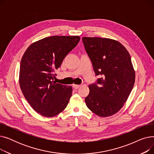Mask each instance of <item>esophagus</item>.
<instances>
[{"mask_svg": "<svg viewBox=\"0 0 154 154\" xmlns=\"http://www.w3.org/2000/svg\"><path fill=\"white\" fill-rule=\"evenodd\" d=\"M72 86H73V87H74V88H75V89H77V88H79L80 87V85H75V84H74Z\"/></svg>", "mask_w": 154, "mask_h": 154, "instance_id": "esophagus-1", "label": "esophagus"}]
</instances>
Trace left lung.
Instances as JSON below:
<instances>
[{
    "label": "left lung",
    "mask_w": 154,
    "mask_h": 154,
    "mask_svg": "<svg viewBox=\"0 0 154 154\" xmlns=\"http://www.w3.org/2000/svg\"><path fill=\"white\" fill-rule=\"evenodd\" d=\"M82 42L95 75L102 76L88 85L85 103L97 116H111L124 106L135 83L131 55L122 44L113 39L84 37Z\"/></svg>",
    "instance_id": "left-lung-1"
}]
</instances>
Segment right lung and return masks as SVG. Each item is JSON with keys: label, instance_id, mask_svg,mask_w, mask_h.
<instances>
[{"label": "right lung", "instance_id": "1", "mask_svg": "<svg viewBox=\"0 0 154 154\" xmlns=\"http://www.w3.org/2000/svg\"><path fill=\"white\" fill-rule=\"evenodd\" d=\"M79 36H52L32 44L20 62L19 84L24 97L35 112L52 117L66 108L71 86L54 81L55 71L80 40Z\"/></svg>", "mask_w": 154, "mask_h": 154}]
</instances>
